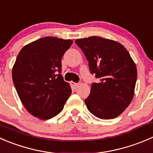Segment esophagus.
Segmentation results:
<instances>
[{"instance_id": "1", "label": "esophagus", "mask_w": 153, "mask_h": 153, "mask_svg": "<svg viewBox=\"0 0 153 153\" xmlns=\"http://www.w3.org/2000/svg\"><path fill=\"white\" fill-rule=\"evenodd\" d=\"M70 84H71V85H72L73 87H76L78 85V83H75V82H73V81H71Z\"/></svg>"}]
</instances>
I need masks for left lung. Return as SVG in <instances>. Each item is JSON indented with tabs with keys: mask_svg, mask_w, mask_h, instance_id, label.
<instances>
[{
	"mask_svg": "<svg viewBox=\"0 0 153 153\" xmlns=\"http://www.w3.org/2000/svg\"><path fill=\"white\" fill-rule=\"evenodd\" d=\"M89 62L93 83L85 99L89 111L102 120L114 119L130 105L134 94L137 67L126 48L117 41L99 36L75 40Z\"/></svg>",
	"mask_w": 153,
	"mask_h": 153,
	"instance_id": "8db88e82",
	"label": "left lung"
}]
</instances>
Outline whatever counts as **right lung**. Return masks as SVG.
<instances>
[{
  "instance_id": "1",
  "label": "right lung",
  "mask_w": 153,
  "mask_h": 153,
  "mask_svg": "<svg viewBox=\"0 0 153 153\" xmlns=\"http://www.w3.org/2000/svg\"><path fill=\"white\" fill-rule=\"evenodd\" d=\"M72 42L43 37L24 46L18 54L13 81L22 104L33 116L48 120L63 109L72 89L60 74L61 59Z\"/></svg>"
}]
</instances>
